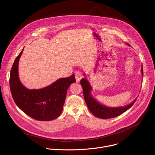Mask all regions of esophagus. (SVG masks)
<instances>
[{
    "instance_id": "obj_1",
    "label": "esophagus",
    "mask_w": 155,
    "mask_h": 155,
    "mask_svg": "<svg viewBox=\"0 0 155 155\" xmlns=\"http://www.w3.org/2000/svg\"><path fill=\"white\" fill-rule=\"evenodd\" d=\"M82 75L80 72H75V79L77 82H79L80 80L81 79Z\"/></svg>"
}]
</instances>
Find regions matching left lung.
<instances>
[{"instance_id":"left-lung-1","label":"left lung","mask_w":155,"mask_h":155,"mask_svg":"<svg viewBox=\"0 0 155 155\" xmlns=\"http://www.w3.org/2000/svg\"><path fill=\"white\" fill-rule=\"evenodd\" d=\"M126 45L130 46L129 44L126 43ZM141 74L143 77V65L141 67ZM84 78H82L80 81V84L83 87V96L85 102L88 107L90 111L97 118L101 119H108L117 117L123 113L126 112L130 108L137 100L136 98L131 103L128 105L121 106V107H108L100 103L95 97L91 94V91L93 87L86 78V75L84 73Z\"/></svg>"}]
</instances>
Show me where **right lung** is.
<instances>
[{
    "label": "right lung",
    "mask_w": 155,
    "mask_h": 155,
    "mask_svg": "<svg viewBox=\"0 0 155 155\" xmlns=\"http://www.w3.org/2000/svg\"><path fill=\"white\" fill-rule=\"evenodd\" d=\"M24 48L16 57L10 76V91L16 105L26 115L38 121H51L58 118L70 85L76 82L74 74L61 78L49 86L40 89H28L19 80L18 64Z\"/></svg>",
    "instance_id": "obj_1"
}]
</instances>
